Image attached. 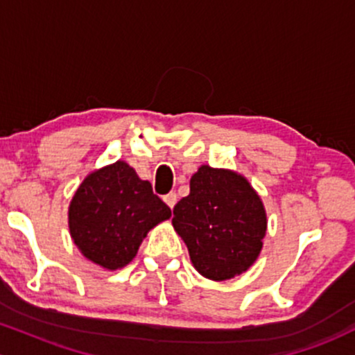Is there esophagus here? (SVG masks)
Returning a JSON list of instances; mask_svg holds the SVG:
<instances>
[{
    "label": "esophagus",
    "instance_id": "34e87169",
    "mask_svg": "<svg viewBox=\"0 0 355 355\" xmlns=\"http://www.w3.org/2000/svg\"><path fill=\"white\" fill-rule=\"evenodd\" d=\"M177 193H175V191H170V193L168 195H165V197H164V200H165V203H166V205H168L170 207V209H173V207H175V203H177Z\"/></svg>",
    "mask_w": 355,
    "mask_h": 355
}]
</instances>
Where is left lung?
<instances>
[{
    "label": "left lung",
    "mask_w": 355,
    "mask_h": 355,
    "mask_svg": "<svg viewBox=\"0 0 355 355\" xmlns=\"http://www.w3.org/2000/svg\"><path fill=\"white\" fill-rule=\"evenodd\" d=\"M172 223L193 267L210 280L245 272L267 232L263 203L247 178L209 165L191 175L190 193L175 205Z\"/></svg>",
    "instance_id": "left-lung-1"
}]
</instances>
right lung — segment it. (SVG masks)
Segmentation results:
<instances>
[{"instance_id": "add662e5", "label": "right lung", "mask_w": 355, "mask_h": 355, "mask_svg": "<svg viewBox=\"0 0 355 355\" xmlns=\"http://www.w3.org/2000/svg\"><path fill=\"white\" fill-rule=\"evenodd\" d=\"M172 210L125 162L95 170L81 182L68 209L75 245L96 266L116 270L135 259L138 247Z\"/></svg>"}]
</instances>
